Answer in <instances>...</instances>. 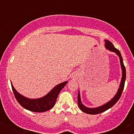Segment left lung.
Masks as SVG:
<instances>
[{"mask_svg": "<svg viewBox=\"0 0 134 134\" xmlns=\"http://www.w3.org/2000/svg\"><path fill=\"white\" fill-rule=\"evenodd\" d=\"M105 47H106L107 49H108L109 51H111V52H115L116 54L119 57L120 63H121V69H122V78H121V83H120L119 85V87L118 89V91H117V93H116L115 95L113 97V98H111L109 102H108L107 103L104 104L102 105V106H99V107H97V108H94L86 107V106H85L82 103V101H81V98H80V91H78V107L80 108V109L82 111H83L86 113H87V114H91V115L98 114V113H102V112L108 110V109L110 108H111L112 106H114V105L116 104V102L119 100L120 97H121V94H122V91H123L124 87H125V82L126 80V69H125V65H124L123 60H122V56H121V52H119V50H117V48H115L113 44H112L110 41H108V40H105Z\"/></svg>", "mask_w": 134, "mask_h": 134, "instance_id": "left-lung-1", "label": "left lung"}]
</instances>
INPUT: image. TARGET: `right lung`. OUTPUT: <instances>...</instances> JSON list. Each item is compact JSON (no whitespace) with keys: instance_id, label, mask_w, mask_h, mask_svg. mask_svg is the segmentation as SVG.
I'll list each match as a JSON object with an SVG mask.
<instances>
[{"instance_id":"right-lung-1","label":"right lung","mask_w":134,"mask_h":134,"mask_svg":"<svg viewBox=\"0 0 134 134\" xmlns=\"http://www.w3.org/2000/svg\"><path fill=\"white\" fill-rule=\"evenodd\" d=\"M67 83V81L59 83L45 96L36 99H32L24 97L16 91L12 83L11 84L15 97L21 106L31 111L41 113L49 110L54 106L59 92L65 87Z\"/></svg>"}]
</instances>
